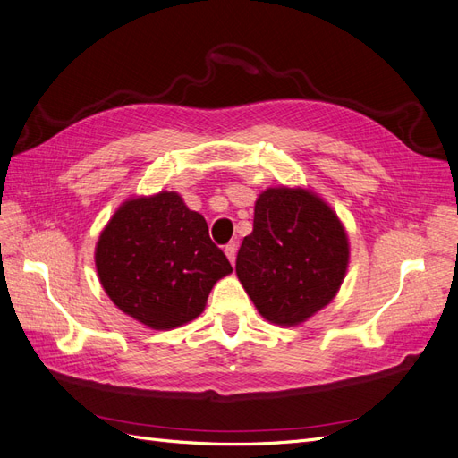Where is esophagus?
<instances>
[{
  "label": "esophagus",
  "instance_id": "1",
  "mask_svg": "<svg viewBox=\"0 0 458 458\" xmlns=\"http://www.w3.org/2000/svg\"><path fill=\"white\" fill-rule=\"evenodd\" d=\"M225 256L229 258V261L234 266V259H237V244L229 242V244L225 246Z\"/></svg>",
  "mask_w": 458,
  "mask_h": 458
}]
</instances>
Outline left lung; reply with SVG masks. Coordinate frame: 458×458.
<instances>
[{"label": "left lung", "instance_id": "left-lung-1", "mask_svg": "<svg viewBox=\"0 0 458 458\" xmlns=\"http://www.w3.org/2000/svg\"><path fill=\"white\" fill-rule=\"evenodd\" d=\"M348 256L340 219L321 199L303 189H267L239 248L237 275L267 321L290 327L335 298Z\"/></svg>", "mask_w": 458, "mask_h": 458}]
</instances>
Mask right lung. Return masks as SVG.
Here are the masks:
<instances>
[{"label": "right lung", "mask_w": 458, "mask_h": 458, "mask_svg": "<svg viewBox=\"0 0 458 458\" xmlns=\"http://www.w3.org/2000/svg\"><path fill=\"white\" fill-rule=\"evenodd\" d=\"M95 266L110 300L157 330L199 317L216 281L233 271L206 219L165 191L120 208L97 242Z\"/></svg>", "instance_id": "1"}]
</instances>
